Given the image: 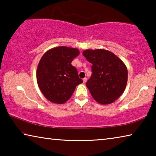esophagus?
<instances>
[{
  "label": "esophagus",
  "instance_id": "1",
  "mask_svg": "<svg viewBox=\"0 0 156 156\" xmlns=\"http://www.w3.org/2000/svg\"><path fill=\"white\" fill-rule=\"evenodd\" d=\"M87 78H83V83H85L86 82H87Z\"/></svg>",
  "mask_w": 156,
  "mask_h": 156
}]
</instances>
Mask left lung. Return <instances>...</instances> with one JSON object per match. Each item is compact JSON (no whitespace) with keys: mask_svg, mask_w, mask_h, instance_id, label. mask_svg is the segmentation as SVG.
<instances>
[{"mask_svg":"<svg viewBox=\"0 0 156 156\" xmlns=\"http://www.w3.org/2000/svg\"><path fill=\"white\" fill-rule=\"evenodd\" d=\"M83 56L92 65V75L86 85L92 97L101 105L115 102L125 91L128 71L125 63L106 49H86Z\"/></svg>","mask_w":156,"mask_h":156,"instance_id":"left-lung-1","label":"left lung"}]
</instances>
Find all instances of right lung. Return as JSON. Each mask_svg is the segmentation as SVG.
I'll list each match as a JSON object with an SVG mask.
<instances>
[{
	"instance_id": "right-lung-1",
	"label": "right lung",
	"mask_w": 156,
	"mask_h": 156,
	"mask_svg": "<svg viewBox=\"0 0 156 156\" xmlns=\"http://www.w3.org/2000/svg\"><path fill=\"white\" fill-rule=\"evenodd\" d=\"M80 54L77 48L60 46L49 49L39 61L36 71L38 87L53 103L64 104L76 86L83 83L72 60Z\"/></svg>"
}]
</instances>
